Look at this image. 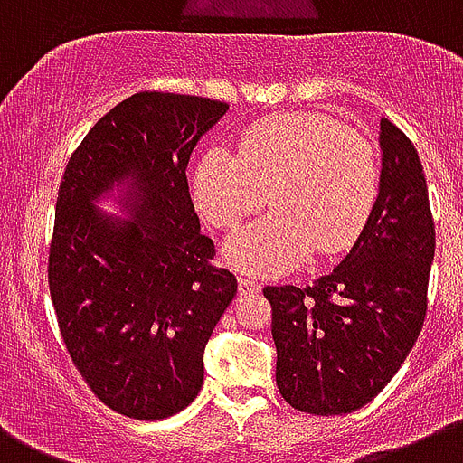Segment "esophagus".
I'll return each instance as SVG.
<instances>
[{"mask_svg":"<svg viewBox=\"0 0 463 463\" xmlns=\"http://www.w3.org/2000/svg\"><path fill=\"white\" fill-rule=\"evenodd\" d=\"M260 289V282L250 280L246 275H239V292L241 295H250V292H258Z\"/></svg>","mask_w":463,"mask_h":463,"instance_id":"34e87169","label":"esophagus"}]
</instances>
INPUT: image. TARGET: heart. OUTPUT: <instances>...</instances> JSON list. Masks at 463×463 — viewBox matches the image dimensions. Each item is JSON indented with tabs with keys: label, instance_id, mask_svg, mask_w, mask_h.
Returning <instances> with one entry per match:
<instances>
[{
	"label": "heart",
	"instance_id": "obj_1",
	"mask_svg": "<svg viewBox=\"0 0 463 463\" xmlns=\"http://www.w3.org/2000/svg\"><path fill=\"white\" fill-rule=\"evenodd\" d=\"M195 200L217 229L253 222L224 246L227 263L243 272H285L311 250L333 256L353 246L379 193V161L362 132L326 113H280L249 125L239 154L207 149L195 168Z\"/></svg>",
	"mask_w": 463,
	"mask_h": 463
}]
</instances>
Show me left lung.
<instances>
[{"mask_svg": "<svg viewBox=\"0 0 463 463\" xmlns=\"http://www.w3.org/2000/svg\"><path fill=\"white\" fill-rule=\"evenodd\" d=\"M377 203L353 250L314 285L265 288L289 406L343 415L374 399L415 345L428 311L435 222L413 142L382 118Z\"/></svg>", "mask_w": 463, "mask_h": 463, "instance_id": "1", "label": "left lung"}]
</instances>
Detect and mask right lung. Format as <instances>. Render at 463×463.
<instances>
[{"label": "right lung", "instance_id": "add662e5", "mask_svg": "<svg viewBox=\"0 0 463 463\" xmlns=\"http://www.w3.org/2000/svg\"><path fill=\"white\" fill-rule=\"evenodd\" d=\"M229 110L200 96L139 91L106 113L67 161L48 253L50 299L64 347L116 413L161 420L198 396L203 354L236 295L213 265L185 168ZM128 182L132 221L95 210Z\"/></svg>", "mask_w": 463, "mask_h": 463}]
</instances>
